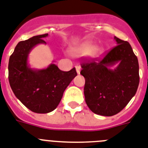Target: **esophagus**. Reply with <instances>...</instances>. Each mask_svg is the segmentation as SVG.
Returning <instances> with one entry per match:
<instances>
[{
    "label": "esophagus",
    "mask_w": 148,
    "mask_h": 148,
    "mask_svg": "<svg viewBox=\"0 0 148 148\" xmlns=\"http://www.w3.org/2000/svg\"><path fill=\"white\" fill-rule=\"evenodd\" d=\"M75 68H76V71H77V74H80V65H76L75 66Z\"/></svg>",
    "instance_id": "esophagus-1"
}]
</instances>
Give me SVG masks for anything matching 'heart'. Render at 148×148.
<instances>
[{"instance_id": "obj_1", "label": "heart", "mask_w": 148, "mask_h": 148, "mask_svg": "<svg viewBox=\"0 0 148 148\" xmlns=\"http://www.w3.org/2000/svg\"><path fill=\"white\" fill-rule=\"evenodd\" d=\"M96 48V45L92 42H85L82 45L77 46L75 48H73L71 49L72 53L75 54V55H86L89 54L93 50L94 51L92 52V56L93 57H99L101 56L102 54L103 53V49L102 48Z\"/></svg>"}]
</instances>
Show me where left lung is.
I'll return each mask as SVG.
<instances>
[{"instance_id":"obj_1","label":"left lung","mask_w":148,"mask_h":148,"mask_svg":"<svg viewBox=\"0 0 148 148\" xmlns=\"http://www.w3.org/2000/svg\"><path fill=\"white\" fill-rule=\"evenodd\" d=\"M117 45L103 59H83L80 74L85 78L86 105L95 114L112 116L125 107L137 92L139 65L128 42L115 37ZM119 63L114 70L109 68Z\"/></svg>"}]
</instances>
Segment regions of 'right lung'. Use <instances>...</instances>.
<instances>
[{
	"label": "right lung",
	"mask_w": 148,
	"mask_h": 148,
	"mask_svg": "<svg viewBox=\"0 0 148 148\" xmlns=\"http://www.w3.org/2000/svg\"><path fill=\"white\" fill-rule=\"evenodd\" d=\"M46 36L48 33L20 42L8 64V78L14 95L26 107L36 113H48L56 109L64 91L77 74L75 68L63 71L55 64L41 70L29 68V53L38 44H45L42 39Z\"/></svg>",
	"instance_id": "obj_1"
}]
</instances>
